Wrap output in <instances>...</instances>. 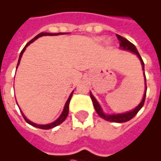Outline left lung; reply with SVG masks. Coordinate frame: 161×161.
<instances>
[{
	"instance_id": "1",
	"label": "left lung",
	"mask_w": 161,
	"mask_h": 161,
	"mask_svg": "<svg viewBox=\"0 0 161 161\" xmlns=\"http://www.w3.org/2000/svg\"><path fill=\"white\" fill-rule=\"evenodd\" d=\"M117 37L119 41V45L120 47L123 49V50H127V51H130L134 53L135 54L137 55V57L140 58V63L142 64V68L143 71H145V63L143 62L142 58L140 57L139 52H138L137 48L135 47V46L133 43H131L130 41H128L127 39L123 37V36H119V35H117ZM144 74H145V72H144ZM145 94H144V97H143L142 101L140 102V103L137 107L135 108V109L131 110L130 112L125 113V114H106L103 112L102 110V108L100 107L99 103H98V101L96 100V98L93 97V95L90 93V97L91 99L93 101V107L95 108L96 112L98 114L99 116H100L102 119H103L107 120V121H110V122H114V123H124V122H127L129 120H130L131 119L135 117V115L137 114V113L140 110V108L143 107L144 103H145V96H146V90H147V86H146V78H145Z\"/></svg>"
}]
</instances>
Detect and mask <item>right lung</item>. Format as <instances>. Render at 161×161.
<instances>
[{
  "label": "right lung",
  "mask_w": 161,
  "mask_h": 161,
  "mask_svg": "<svg viewBox=\"0 0 161 161\" xmlns=\"http://www.w3.org/2000/svg\"><path fill=\"white\" fill-rule=\"evenodd\" d=\"M62 34H66V33H63V32H59V33H48V32H42V33H39L37 36H35L33 39H31V41L29 42L28 43L26 44V46L24 47V48L22 49V51H21V53H20V57H19L17 66H18L19 63H20L21 56H22V54H23L24 51L26 50V47L28 46V45H30L31 42H33L35 41V40H36V39L38 38V37H41V36H57V35H62ZM16 68H17V67H16ZM73 91L72 92V93H71L70 96H69V98H68V99L67 100V102H66L65 106H64V108H63V113H62V114L60 115V117L58 118L57 120H55L54 122L51 123V124H49V125H36V124H35V123L31 122V121H30L29 119H27L26 118V116L23 114V113L21 111V114H22V116H23L24 119L26 120V122L28 123L29 125H32V126H34V127L39 128V129H42V130H49V129H53V128L56 127V126H58V125H59L60 124H62V123H63V121L66 119V118H67V116H68V110H69V103H70V100H71V98H72V95H73Z\"/></svg>",
  "instance_id": "add662e5"
}]
</instances>
